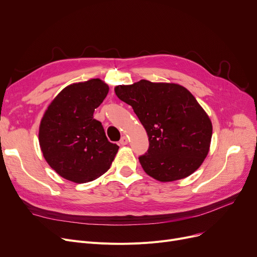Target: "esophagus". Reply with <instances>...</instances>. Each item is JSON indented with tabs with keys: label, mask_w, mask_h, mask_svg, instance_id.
I'll return each instance as SVG.
<instances>
[{
	"label": "esophagus",
	"mask_w": 257,
	"mask_h": 257,
	"mask_svg": "<svg viewBox=\"0 0 257 257\" xmlns=\"http://www.w3.org/2000/svg\"><path fill=\"white\" fill-rule=\"evenodd\" d=\"M119 144H120L121 146H125V145H127V144H128V139H127L126 137H123V138L120 139Z\"/></svg>",
	"instance_id": "34e87169"
}]
</instances>
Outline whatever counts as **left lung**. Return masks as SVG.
<instances>
[{"label":"left lung","mask_w":257,"mask_h":257,"mask_svg":"<svg viewBox=\"0 0 257 257\" xmlns=\"http://www.w3.org/2000/svg\"><path fill=\"white\" fill-rule=\"evenodd\" d=\"M130 105L149 137V150L141 156L144 171L160 182L186 178L206 158L212 124L206 111L184 86L141 80L114 87Z\"/></svg>","instance_id":"1"}]
</instances>
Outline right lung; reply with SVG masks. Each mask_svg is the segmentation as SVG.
Wrapping results in <instances>:
<instances>
[{"instance_id": "right-lung-1", "label": "right lung", "mask_w": 257, "mask_h": 257, "mask_svg": "<svg viewBox=\"0 0 257 257\" xmlns=\"http://www.w3.org/2000/svg\"><path fill=\"white\" fill-rule=\"evenodd\" d=\"M109 86L96 78L64 87L46 109L38 141L48 165L62 178L86 183L109 170L118 146L108 142L93 112Z\"/></svg>"}]
</instances>
